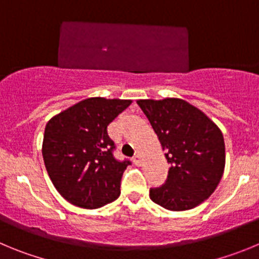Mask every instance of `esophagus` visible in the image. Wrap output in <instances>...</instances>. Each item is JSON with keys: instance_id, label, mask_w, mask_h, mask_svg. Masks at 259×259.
Instances as JSON below:
<instances>
[{"instance_id": "1", "label": "esophagus", "mask_w": 259, "mask_h": 259, "mask_svg": "<svg viewBox=\"0 0 259 259\" xmlns=\"http://www.w3.org/2000/svg\"><path fill=\"white\" fill-rule=\"evenodd\" d=\"M133 161H134V164L137 165V166H141V165H142V156L141 155H135L134 157H133Z\"/></svg>"}]
</instances>
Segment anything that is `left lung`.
Segmentation results:
<instances>
[{
    "label": "left lung",
    "instance_id": "8db88e82",
    "mask_svg": "<svg viewBox=\"0 0 259 259\" xmlns=\"http://www.w3.org/2000/svg\"><path fill=\"white\" fill-rule=\"evenodd\" d=\"M137 103L150 120L170 164L165 185L150 190L151 200L167 210L195 208L210 196L223 176L222 132L183 99H141Z\"/></svg>",
    "mask_w": 259,
    "mask_h": 259
}]
</instances>
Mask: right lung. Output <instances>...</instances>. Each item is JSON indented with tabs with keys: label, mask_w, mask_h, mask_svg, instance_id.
<instances>
[{
	"label": "right lung",
	"mask_w": 259,
	"mask_h": 259,
	"mask_svg": "<svg viewBox=\"0 0 259 259\" xmlns=\"http://www.w3.org/2000/svg\"><path fill=\"white\" fill-rule=\"evenodd\" d=\"M132 104L127 99L88 98L50 118L42 156L58 192L71 204L97 209L120 196L121 177L129 160L113 157L108 126Z\"/></svg>",
	"instance_id": "right-lung-1"
}]
</instances>
